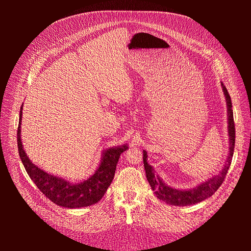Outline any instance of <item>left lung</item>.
<instances>
[{
    "label": "left lung",
    "instance_id": "1",
    "mask_svg": "<svg viewBox=\"0 0 251 251\" xmlns=\"http://www.w3.org/2000/svg\"><path fill=\"white\" fill-rule=\"evenodd\" d=\"M223 93L225 96V101L227 105V128H228V136H229V151L228 156H227L226 162L222 170L220 171L218 175H215L208 180L201 182L200 184L196 185L193 188L188 189H179L168 185L163 181V179L158 176L156 171L153 166L148 162V153L143 150V163L144 170H146L147 179L149 183L153 189L155 195L158 199L164 201L165 203L175 205V206H188L196 203L204 201L205 199L209 198L210 196L216 193L217 189L221 186L223 183L224 178L231 164V159L233 156L234 151V141H235V130H234V123H233V112H232V104L230 96L227 92V89L221 82Z\"/></svg>",
    "mask_w": 251,
    "mask_h": 251
}]
</instances>
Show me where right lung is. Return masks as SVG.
<instances>
[{
    "label": "right lung",
    "mask_w": 251,
    "mask_h": 251,
    "mask_svg": "<svg viewBox=\"0 0 251 251\" xmlns=\"http://www.w3.org/2000/svg\"><path fill=\"white\" fill-rule=\"evenodd\" d=\"M23 104L20 111L18 128V148L23 165L37 188L58 206L80 208L93 205L100 201L107 192L115 175L120 155L128 149L127 144L113 147L102 151L100 162L93 175L78 183L62 177L54 176L36 166L30 160L24 150L21 138Z\"/></svg>",
    "instance_id": "obj_1"
}]
</instances>
